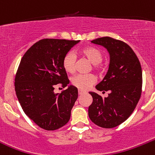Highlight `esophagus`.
<instances>
[{"mask_svg":"<svg viewBox=\"0 0 155 155\" xmlns=\"http://www.w3.org/2000/svg\"><path fill=\"white\" fill-rule=\"evenodd\" d=\"M78 92H79V94H84L85 91H83V90H82V89H79L78 90Z\"/></svg>","mask_w":155,"mask_h":155,"instance_id":"esophagus-1","label":"esophagus"}]
</instances>
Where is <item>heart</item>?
I'll return each mask as SVG.
<instances>
[{"label":"heart","instance_id":"b5f03b06","mask_svg":"<svg viewBox=\"0 0 155 155\" xmlns=\"http://www.w3.org/2000/svg\"><path fill=\"white\" fill-rule=\"evenodd\" d=\"M81 54L89 62L94 64V68L99 70V64L103 60L101 51L94 47H86L81 50ZM76 57L73 52L67 53L63 59V67L66 72L73 73L76 70ZM96 82V78L93 75H77L72 79V84L82 90L88 89Z\"/></svg>","mask_w":155,"mask_h":155}]
</instances>
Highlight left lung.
I'll return each instance as SVG.
<instances>
[{"mask_svg": "<svg viewBox=\"0 0 155 155\" xmlns=\"http://www.w3.org/2000/svg\"><path fill=\"white\" fill-rule=\"evenodd\" d=\"M91 42L103 46L110 54L107 73L95 86L103 94L105 91L109 94L102 97L89 91L93 101L88 107V117L98 127L114 128L128 119L140 99L142 67L133 49L124 41L103 37Z\"/></svg>", "mask_w": 155, "mask_h": 155, "instance_id": "1", "label": "left lung"}]
</instances>
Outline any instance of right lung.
I'll use <instances>...</instances> for the list:
<instances>
[{"label": "right lung", "mask_w": 155, "mask_h": 155, "mask_svg": "<svg viewBox=\"0 0 155 155\" xmlns=\"http://www.w3.org/2000/svg\"><path fill=\"white\" fill-rule=\"evenodd\" d=\"M79 41L40 40L21 59L15 78L16 96L25 114L44 130H58L70 120L77 88L69 85L61 94L54 90L58 84L64 88L70 83L63 59Z\"/></svg>", "instance_id": "obj_1"}]
</instances>
